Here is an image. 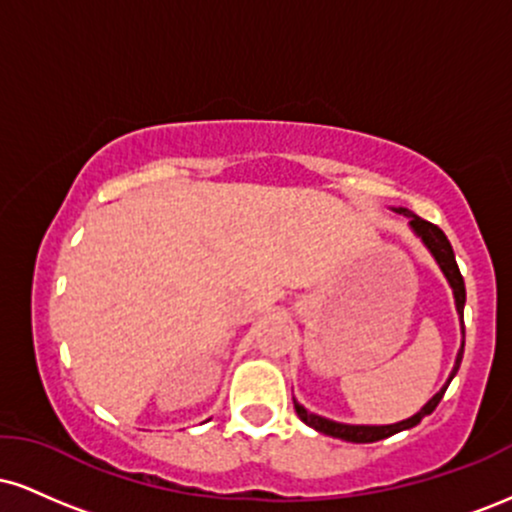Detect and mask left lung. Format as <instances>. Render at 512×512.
<instances>
[{
    "label": "left lung",
    "mask_w": 512,
    "mask_h": 512,
    "mask_svg": "<svg viewBox=\"0 0 512 512\" xmlns=\"http://www.w3.org/2000/svg\"><path fill=\"white\" fill-rule=\"evenodd\" d=\"M395 211H399V214H404V216H409V219H411L409 223H411V228H414V233L421 240H424L426 248L433 252V257H436V262L440 264V269H443V274L448 276V281H450V286H452V293H455L457 313H460V317H462L464 298H467V296H464V279H462V274H460V267H457V262H455V252H452V245H450L448 236H445V233L440 231L436 223L421 219V216L411 214V211H407V209H395ZM462 354H464V344H462L460 354H457V361H455V368H452V373H450V380L455 378L457 368H460ZM450 380H448V383H445L443 390H440L438 395L433 397L431 402H428L426 407L419 411V414H414V416H411V419L399 421V424H392V426H349V424H337V421L322 419V416L310 414V411L305 409L303 404H298L296 399H293V407H296V414L301 416L303 424H308L310 428H315V431L325 433V436L349 440V443H375V440H383V438L395 436V433L404 431V428H414L421 419H424V416L431 414V411L440 404V399H443L445 390H448V385H450Z\"/></svg>",
    "instance_id": "left-lung-1"
}]
</instances>
